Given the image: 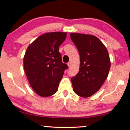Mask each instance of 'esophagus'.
Segmentation results:
<instances>
[{"label":"esophagus","instance_id":"1","mask_svg":"<svg viewBox=\"0 0 130 130\" xmlns=\"http://www.w3.org/2000/svg\"><path fill=\"white\" fill-rule=\"evenodd\" d=\"M71 64H72V63L71 62V61H69V62L67 63L68 66H69V67H71Z\"/></svg>","mask_w":130,"mask_h":130}]
</instances>
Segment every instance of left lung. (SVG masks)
Listing matches in <instances>:
<instances>
[{
    "label": "left lung",
    "mask_w": 130,
    "mask_h": 130,
    "mask_svg": "<svg viewBox=\"0 0 130 130\" xmlns=\"http://www.w3.org/2000/svg\"><path fill=\"white\" fill-rule=\"evenodd\" d=\"M70 37L80 55L78 73L71 78L74 91L88 98L98 91L108 76L111 67L106 47L96 36L71 33Z\"/></svg>",
    "instance_id": "1"
}]
</instances>
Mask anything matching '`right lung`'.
<instances>
[{
    "instance_id": "obj_1",
    "label": "right lung",
    "mask_w": 130,
    "mask_h": 130,
    "mask_svg": "<svg viewBox=\"0 0 130 130\" xmlns=\"http://www.w3.org/2000/svg\"><path fill=\"white\" fill-rule=\"evenodd\" d=\"M66 32L45 33L29 45L23 58V66L29 85L42 97L54 95L64 72L68 69L61 61L59 47L65 40Z\"/></svg>"
}]
</instances>
